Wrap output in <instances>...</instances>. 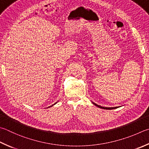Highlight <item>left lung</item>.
<instances>
[{"label": "left lung", "instance_id": "left-lung-1", "mask_svg": "<svg viewBox=\"0 0 149 149\" xmlns=\"http://www.w3.org/2000/svg\"><path fill=\"white\" fill-rule=\"evenodd\" d=\"M93 104H95V106H97V107H99V108H102V109H116V108H117V107H113V108H106V107H102V106H99V105H97V104H96L95 103H93Z\"/></svg>", "mask_w": 149, "mask_h": 149}]
</instances>
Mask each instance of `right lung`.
I'll return each instance as SVG.
<instances>
[{
	"instance_id": "add662e5",
	"label": "right lung",
	"mask_w": 149,
	"mask_h": 149,
	"mask_svg": "<svg viewBox=\"0 0 149 149\" xmlns=\"http://www.w3.org/2000/svg\"><path fill=\"white\" fill-rule=\"evenodd\" d=\"M56 103H55V104H56Z\"/></svg>"
}]
</instances>
